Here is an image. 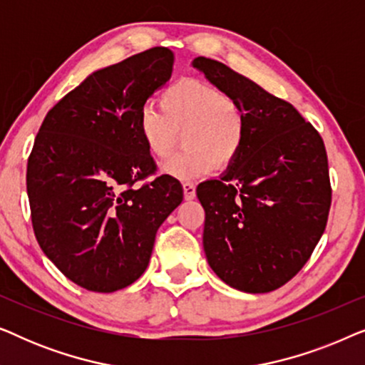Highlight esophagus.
<instances>
[{"label":"esophagus","mask_w":365,"mask_h":365,"mask_svg":"<svg viewBox=\"0 0 365 365\" xmlns=\"http://www.w3.org/2000/svg\"><path fill=\"white\" fill-rule=\"evenodd\" d=\"M182 191H184V199H186V201H192V199L196 197V186H194L192 182H184Z\"/></svg>","instance_id":"esophagus-1"}]
</instances>
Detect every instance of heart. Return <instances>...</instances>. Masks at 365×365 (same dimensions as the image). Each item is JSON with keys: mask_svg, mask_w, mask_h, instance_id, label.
<instances>
[{"mask_svg": "<svg viewBox=\"0 0 365 365\" xmlns=\"http://www.w3.org/2000/svg\"><path fill=\"white\" fill-rule=\"evenodd\" d=\"M139 134L148 153L164 159L174 151L179 134L187 149L161 166L164 176L178 181L207 176L216 163L237 156L246 139V116L221 89L199 79H181L139 114Z\"/></svg>", "mask_w": 365, "mask_h": 365, "instance_id": "b5f03b06", "label": "heart"}]
</instances>
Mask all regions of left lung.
<instances>
[{
	"label": "left lung",
	"instance_id": "1",
	"mask_svg": "<svg viewBox=\"0 0 365 365\" xmlns=\"http://www.w3.org/2000/svg\"><path fill=\"white\" fill-rule=\"evenodd\" d=\"M191 66L239 104L246 139L219 179L197 186L206 211L202 246L219 279L262 294L301 271L331 207L322 138L297 109L214 59Z\"/></svg>",
	"mask_w": 365,
	"mask_h": 365
}]
</instances>
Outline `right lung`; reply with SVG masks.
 Returning a JSON list of instances; mask_svg holds the SVG:
<instances>
[{
  "label": "right lung",
  "instance_id": "obj_1",
  "mask_svg": "<svg viewBox=\"0 0 365 365\" xmlns=\"http://www.w3.org/2000/svg\"><path fill=\"white\" fill-rule=\"evenodd\" d=\"M153 48L96 69L46 114L28 159L33 229L46 257L93 292L128 287L146 271L161 224L182 201L178 179L154 171L139 134L144 103L173 74Z\"/></svg>",
  "mask_w": 365,
  "mask_h": 365
}]
</instances>
